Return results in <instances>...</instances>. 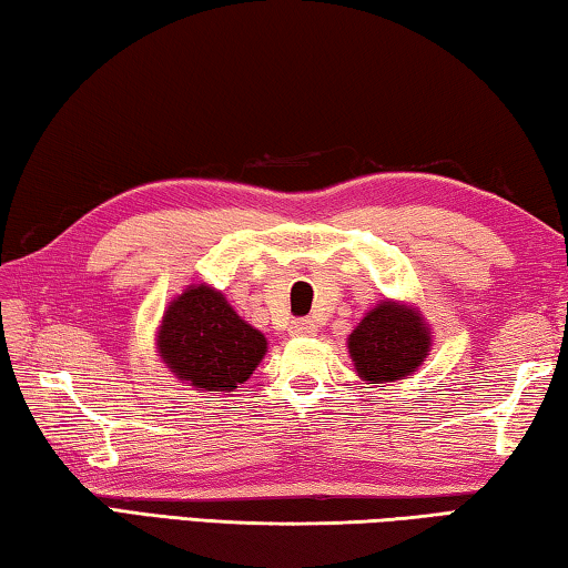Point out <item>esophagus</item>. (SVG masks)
<instances>
[{"label": "esophagus", "instance_id": "1", "mask_svg": "<svg viewBox=\"0 0 568 568\" xmlns=\"http://www.w3.org/2000/svg\"><path fill=\"white\" fill-rule=\"evenodd\" d=\"M290 334L292 337H314L317 334V324L312 320H294L290 324Z\"/></svg>", "mask_w": 568, "mask_h": 568}]
</instances>
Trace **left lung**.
Wrapping results in <instances>:
<instances>
[{
	"label": "left lung",
	"instance_id": "1",
	"mask_svg": "<svg viewBox=\"0 0 568 568\" xmlns=\"http://www.w3.org/2000/svg\"><path fill=\"white\" fill-rule=\"evenodd\" d=\"M433 337L423 314L399 302H379L347 337L349 357L367 385L405 379L423 365Z\"/></svg>",
	"mask_w": 568,
	"mask_h": 568
}]
</instances>
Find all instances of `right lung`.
Segmentation results:
<instances>
[{
    "label": "right lung",
    "instance_id": "add662e5",
    "mask_svg": "<svg viewBox=\"0 0 568 568\" xmlns=\"http://www.w3.org/2000/svg\"><path fill=\"white\" fill-rule=\"evenodd\" d=\"M158 355L175 377L206 393H234L266 355V337L221 292L189 286L169 304L155 334Z\"/></svg>",
    "mask_w": 568,
    "mask_h": 568
}]
</instances>
